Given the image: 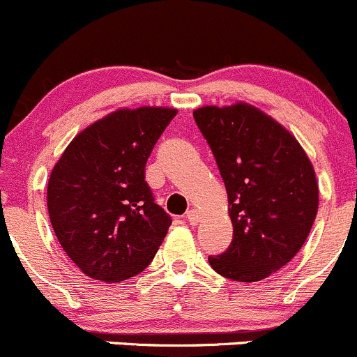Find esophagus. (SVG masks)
I'll return each mask as SVG.
<instances>
[{
	"label": "esophagus",
	"mask_w": 357,
	"mask_h": 357,
	"mask_svg": "<svg viewBox=\"0 0 357 357\" xmlns=\"http://www.w3.org/2000/svg\"><path fill=\"white\" fill-rule=\"evenodd\" d=\"M199 218H201V215H199V211H197V210H189L185 213V220L189 222L190 225H197Z\"/></svg>",
	"instance_id": "obj_1"
}]
</instances>
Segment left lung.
Masks as SVG:
<instances>
[{
    "instance_id": "left-lung-1",
    "label": "left lung",
    "mask_w": 357,
    "mask_h": 357,
    "mask_svg": "<svg viewBox=\"0 0 357 357\" xmlns=\"http://www.w3.org/2000/svg\"><path fill=\"white\" fill-rule=\"evenodd\" d=\"M225 183L232 241L208 257L211 269L255 283L287 266L309 236L319 187L305 151L255 105H204L192 112Z\"/></svg>"
}]
</instances>
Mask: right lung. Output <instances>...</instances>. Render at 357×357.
<instances>
[{
  "instance_id": "obj_1",
  "label": "right lung",
  "mask_w": 357,
  "mask_h": 357,
  "mask_svg": "<svg viewBox=\"0 0 357 357\" xmlns=\"http://www.w3.org/2000/svg\"><path fill=\"white\" fill-rule=\"evenodd\" d=\"M177 114L172 107H123L77 133L50 174L48 215L77 269L104 283L142 273L172 218L154 203L146 163Z\"/></svg>"
}]
</instances>
